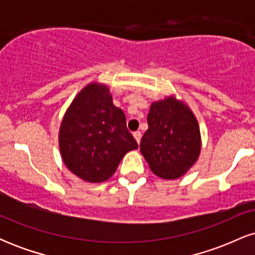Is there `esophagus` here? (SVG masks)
<instances>
[{
	"label": "esophagus",
	"mask_w": 255,
	"mask_h": 255,
	"mask_svg": "<svg viewBox=\"0 0 255 255\" xmlns=\"http://www.w3.org/2000/svg\"><path fill=\"white\" fill-rule=\"evenodd\" d=\"M134 139L136 140V142L137 144H140V140H141V133H140V131H134Z\"/></svg>",
	"instance_id": "esophagus-1"
}]
</instances>
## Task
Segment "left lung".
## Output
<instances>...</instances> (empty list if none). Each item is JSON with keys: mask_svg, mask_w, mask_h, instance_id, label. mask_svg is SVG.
<instances>
[{"mask_svg": "<svg viewBox=\"0 0 255 255\" xmlns=\"http://www.w3.org/2000/svg\"><path fill=\"white\" fill-rule=\"evenodd\" d=\"M147 124L140 151L151 170L166 180L181 177L200 152V130L194 115L170 97L151 105Z\"/></svg>", "mask_w": 255, "mask_h": 255, "instance_id": "8db88e82", "label": "left lung"}]
</instances>
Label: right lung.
<instances>
[{
  "label": "right lung",
  "mask_w": 255,
  "mask_h": 255,
  "mask_svg": "<svg viewBox=\"0 0 255 255\" xmlns=\"http://www.w3.org/2000/svg\"><path fill=\"white\" fill-rule=\"evenodd\" d=\"M135 148L125 113L113 104L109 89L97 84L85 87L61 125L60 150L67 168L87 182H103Z\"/></svg>",
  "instance_id": "right-lung-1"
}]
</instances>
